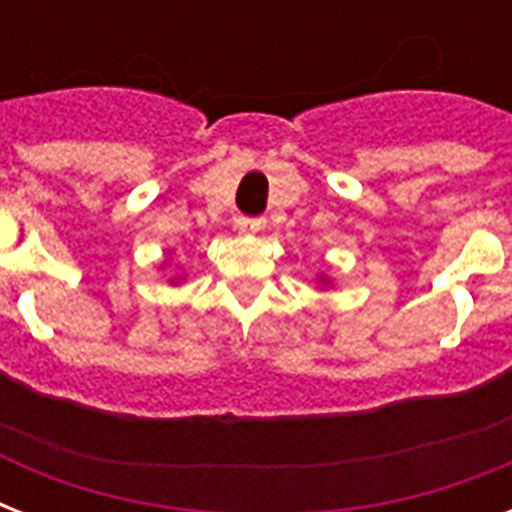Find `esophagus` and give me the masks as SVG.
<instances>
[{
  "mask_svg": "<svg viewBox=\"0 0 512 512\" xmlns=\"http://www.w3.org/2000/svg\"><path fill=\"white\" fill-rule=\"evenodd\" d=\"M263 228V217H236V231L244 236H255Z\"/></svg>",
  "mask_w": 512,
  "mask_h": 512,
  "instance_id": "obj_1",
  "label": "esophagus"
}]
</instances>
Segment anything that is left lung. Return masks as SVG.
<instances>
[{
  "label": "left lung",
  "instance_id": "obj_1",
  "mask_svg": "<svg viewBox=\"0 0 512 512\" xmlns=\"http://www.w3.org/2000/svg\"><path fill=\"white\" fill-rule=\"evenodd\" d=\"M316 284H319V289H332V279H329V276H324V273H321V276H316Z\"/></svg>",
  "mask_w": 512,
  "mask_h": 512
}]
</instances>
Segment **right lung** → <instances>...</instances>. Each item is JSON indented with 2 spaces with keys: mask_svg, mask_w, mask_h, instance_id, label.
Here are the masks:
<instances>
[{
  "mask_svg": "<svg viewBox=\"0 0 512 512\" xmlns=\"http://www.w3.org/2000/svg\"><path fill=\"white\" fill-rule=\"evenodd\" d=\"M167 263H170V257H164L162 268H164V265H167ZM183 281H185V276H170V279H167V284H170V287H180Z\"/></svg>",
  "mask_w": 512,
  "mask_h": 512,
  "instance_id": "1",
  "label": "right lung"
}]
</instances>
